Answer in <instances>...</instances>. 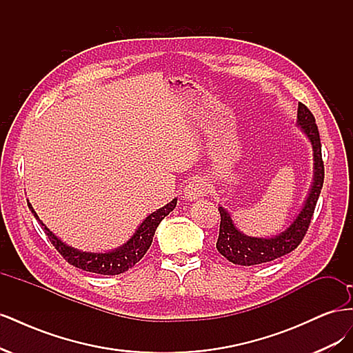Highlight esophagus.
I'll return each instance as SVG.
<instances>
[{"instance_id":"obj_1","label":"esophagus","mask_w":353,"mask_h":353,"mask_svg":"<svg viewBox=\"0 0 353 353\" xmlns=\"http://www.w3.org/2000/svg\"><path fill=\"white\" fill-rule=\"evenodd\" d=\"M208 193H209V184L206 183V179L203 178H194L193 181H190L184 188V196L190 201L197 200L203 196H206Z\"/></svg>"}]
</instances>
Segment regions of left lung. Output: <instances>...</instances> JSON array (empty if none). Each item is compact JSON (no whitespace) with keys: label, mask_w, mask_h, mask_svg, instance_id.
Here are the masks:
<instances>
[{"label":"left lung","mask_w":353,"mask_h":353,"mask_svg":"<svg viewBox=\"0 0 353 353\" xmlns=\"http://www.w3.org/2000/svg\"><path fill=\"white\" fill-rule=\"evenodd\" d=\"M297 125H301L302 131L309 138V141L314 148V165H315V176L314 185L311 188L305 206L294 222L280 236L271 239H258L248 237L241 234L230 216V213L219 208L221 223H219V237L216 241L218 252L227 258L230 262L236 265H259L265 262H271L279 259L281 256L293 252L299 244L305 239L311 219L314 216V210L321 188L324 184V162L321 154V140H319L318 126L315 123V117L305 104L299 103L297 109Z\"/></svg>","instance_id":"left-lung-1"}]
</instances>
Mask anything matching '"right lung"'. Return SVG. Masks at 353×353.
<instances>
[{
	"label": "right lung",
	"mask_w": 353,
	"mask_h": 353,
	"mask_svg": "<svg viewBox=\"0 0 353 353\" xmlns=\"http://www.w3.org/2000/svg\"><path fill=\"white\" fill-rule=\"evenodd\" d=\"M28 206L32 210V213H34V216L38 219V222L41 223V227L44 228L51 244L54 245L56 250L63 256V258H65L66 262L73 265L74 268H79L87 272H95L101 275H117L132 268L135 263H138L143 259V256L152 245L154 232H156V228L159 227L160 221H162L165 216H168L169 213L175 209L176 199L168 203L166 206L153 212L152 215H148L130 240H128L123 245H121L119 249L108 252V253L81 252L70 248V245L65 243H61V240H59L54 234H52L44 223H42L35 210L32 209L30 203H28Z\"/></svg>",
	"instance_id": "obj_1"
}]
</instances>
